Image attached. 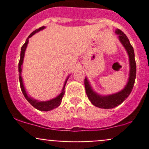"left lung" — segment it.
Wrapping results in <instances>:
<instances>
[{
	"instance_id": "1",
	"label": "left lung",
	"mask_w": 149,
	"mask_h": 149,
	"mask_svg": "<svg viewBox=\"0 0 149 149\" xmlns=\"http://www.w3.org/2000/svg\"><path fill=\"white\" fill-rule=\"evenodd\" d=\"M115 33L118 35L120 41L122 43L124 47L125 48L129 56V61H130V73H129V79L127 84L125 88L115 94H110V95L102 96L98 94L94 91L90 85L89 82L87 80V78L84 79V85L86 95L88 100L100 108L103 109H112L115 107L123 103L127 97L130 95V92L134 86L135 80L136 76V63L135 61V54L133 47L130 45V41L127 36L120 29H116Z\"/></svg>"
}]
</instances>
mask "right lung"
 <instances>
[{"instance_id": "1", "label": "right lung", "mask_w": 149, "mask_h": 149, "mask_svg": "<svg viewBox=\"0 0 149 149\" xmlns=\"http://www.w3.org/2000/svg\"><path fill=\"white\" fill-rule=\"evenodd\" d=\"M45 28V26H42V27H40L37 29H36L35 31H33L32 33L30 34V35L29 36L28 38L26 39V42H25L24 44L23 45V46L22 47V49H21V55H20V61H19V82H20V86H21V89H22V93H23L24 96L26 98V100L34 107V108H36L37 109L40 111H49L52 110V109H55V108L58 107L60 104H61V101H62V99L63 97L64 94H65V86L66 84V82H67L69 76H68L67 79L65 80V84H64L63 88L62 91H61V94L55 98L52 99V100H49V101H46V102H42V101H38V100H36L34 99H33L32 97H29L27 94H26V91L25 90L24 86V84H23V79H22V65L23 64V61H24V54H25V50L26 49V47H27L28 42H29V39L31 37H32L35 33L38 32V31H41V30L44 29Z\"/></svg>"}]
</instances>
